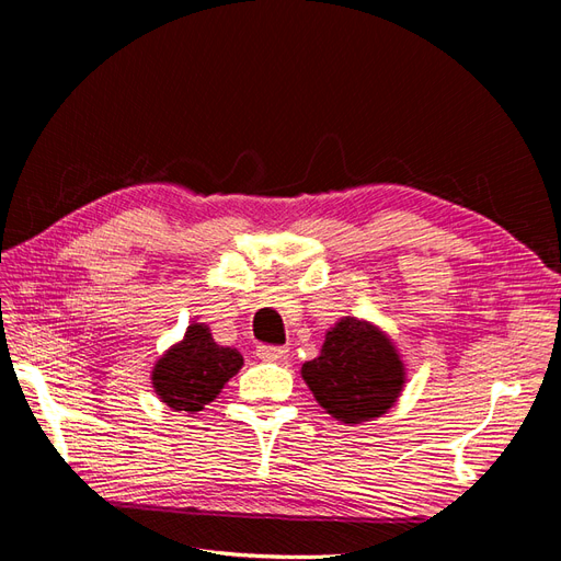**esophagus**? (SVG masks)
Here are the masks:
<instances>
[{"label":"esophagus","mask_w":561,"mask_h":561,"mask_svg":"<svg viewBox=\"0 0 561 561\" xmlns=\"http://www.w3.org/2000/svg\"><path fill=\"white\" fill-rule=\"evenodd\" d=\"M257 355H260L262 360H285L287 351L280 348V346H260Z\"/></svg>","instance_id":"obj_1"}]
</instances>
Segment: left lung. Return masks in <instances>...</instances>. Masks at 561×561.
I'll use <instances>...</instances> for the list:
<instances>
[{
    "instance_id": "1",
    "label": "left lung",
    "mask_w": 561,
    "mask_h": 561,
    "mask_svg": "<svg viewBox=\"0 0 561 561\" xmlns=\"http://www.w3.org/2000/svg\"><path fill=\"white\" fill-rule=\"evenodd\" d=\"M316 402L339 423L358 426L383 416L402 396V355L379 325L339 318L325 332L320 355L301 365Z\"/></svg>"
}]
</instances>
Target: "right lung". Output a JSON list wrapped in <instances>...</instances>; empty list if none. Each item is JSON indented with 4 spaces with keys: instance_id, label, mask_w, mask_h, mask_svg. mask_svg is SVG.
<instances>
[{
    "instance_id": "add662e5",
    "label": "right lung",
    "mask_w": 561,
    "mask_h": 561,
    "mask_svg": "<svg viewBox=\"0 0 561 561\" xmlns=\"http://www.w3.org/2000/svg\"><path fill=\"white\" fill-rule=\"evenodd\" d=\"M243 355L219 346L206 322L192 320L184 336L168 348L151 369L157 398L173 412L196 414L222 393L225 383L239 375Z\"/></svg>"
}]
</instances>
